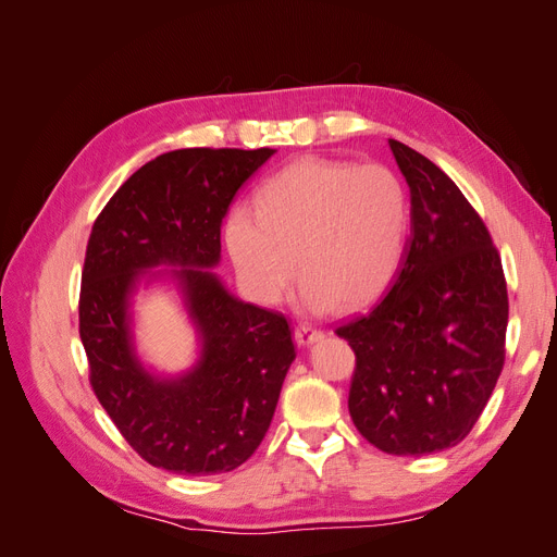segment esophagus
<instances>
[{
    "label": "esophagus",
    "mask_w": 557,
    "mask_h": 557,
    "mask_svg": "<svg viewBox=\"0 0 557 557\" xmlns=\"http://www.w3.org/2000/svg\"><path fill=\"white\" fill-rule=\"evenodd\" d=\"M323 336H325L323 332L313 330L311 325H299V327L295 330V344H297V346H311V344L323 339Z\"/></svg>",
    "instance_id": "1"
}]
</instances>
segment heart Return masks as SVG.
<instances>
[{
    "mask_svg": "<svg viewBox=\"0 0 557 557\" xmlns=\"http://www.w3.org/2000/svg\"><path fill=\"white\" fill-rule=\"evenodd\" d=\"M256 210L234 207L223 239L246 295L264 307L276 305L299 267L305 311L364 309L407 256L409 193L383 164L297 160L262 185Z\"/></svg>",
    "mask_w": 557,
    "mask_h": 557,
    "instance_id": "heart-1",
    "label": "heart"
}]
</instances>
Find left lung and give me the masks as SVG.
Returning a JSON list of instances; mask_svg holds the SVG:
<instances>
[{"label":"left lung","instance_id":"obj_1","mask_svg":"<svg viewBox=\"0 0 557 557\" xmlns=\"http://www.w3.org/2000/svg\"><path fill=\"white\" fill-rule=\"evenodd\" d=\"M411 193V237L379 305L336 327L356 350L348 411L369 444L430 455L460 444L504 367L509 297L487 227L440 166L387 139Z\"/></svg>","mask_w":557,"mask_h":557}]
</instances>
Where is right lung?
I'll list each match as a JSON object with an SVG mask.
<instances>
[{
  "label": "right lung",
  "mask_w": 557,
  "mask_h": 557,
  "mask_svg": "<svg viewBox=\"0 0 557 557\" xmlns=\"http://www.w3.org/2000/svg\"><path fill=\"white\" fill-rule=\"evenodd\" d=\"M274 153L172 150L134 172L90 232L78 332L92 391L125 442L174 474L244 465L264 440L295 360L288 320L246 305L211 272L234 195ZM156 280L175 285L200 344L196 364L174 377L148 370L133 344V295Z\"/></svg>",
  "instance_id": "right-lung-1"
}]
</instances>
